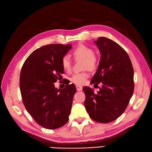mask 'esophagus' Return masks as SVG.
I'll list each match as a JSON object with an SVG mask.
<instances>
[{
  "mask_svg": "<svg viewBox=\"0 0 152 152\" xmlns=\"http://www.w3.org/2000/svg\"><path fill=\"white\" fill-rule=\"evenodd\" d=\"M76 89H77V91H81L82 90V89H83V87H82L81 86H76Z\"/></svg>",
  "mask_w": 152,
  "mask_h": 152,
  "instance_id": "obj_1",
  "label": "esophagus"
}]
</instances>
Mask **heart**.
<instances>
[{
  "label": "heart",
  "instance_id": "b5f03b06",
  "mask_svg": "<svg viewBox=\"0 0 152 152\" xmlns=\"http://www.w3.org/2000/svg\"><path fill=\"white\" fill-rule=\"evenodd\" d=\"M72 54L75 58H83V69L94 70L97 64V58L94 54L93 49L85 45H79L72 50ZM61 65L66 72H69L71 69V60L67 55L63 56L61 59ZM89 74L87 72L74 74L71 77V81L76 85H83L86 83Z\"/></svg>",
  "mask_w": 152,
  "mask_h": 152
}]
</instances>
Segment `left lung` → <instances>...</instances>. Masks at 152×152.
<instances>
[{
    "mask_svg": "<svg viewBox=\"0 0 152 152\" xmlns=\"http://www.w3.org/2000/svg\"><path fill=\"white\" fill-rule=\"evenodd\" d=\"M95 43L101 53L96 73L91 83L102 86L97 94L84 87L85 107L93 120L110 123L126 110L134 90V69L126 50L106 37H99Z\"/></svg>",
    "mask_w": 152,
    "mask_h": 152,
    "instance_id": "1",
    "label": "left lung"
}]
</instances>
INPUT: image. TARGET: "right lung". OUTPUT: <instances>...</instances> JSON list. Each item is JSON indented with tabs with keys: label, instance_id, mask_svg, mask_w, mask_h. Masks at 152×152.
<instances>
[{
	"label": "right lung",
	"instance_id": "1",
	"mask_svg": "<svg viewBox=\"0 0 152 152\" xmlns=\"http://www.w3.org/2000/svg\"><path fill=\"white\" fill-rule=\"evenodd\" d=\"M71 45L50 44L31 53L24 63L20 75V89L26 111L42 127L55 129L69 120L76 93L74 84L57 89L54 83L64 73L61 59Z\"/></svg>",
	"mask_w": 152,
	"mask_h": 152
}]
</instances>
